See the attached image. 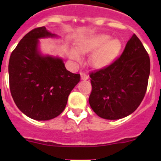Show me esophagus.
Returning a JSON list of instances; mask_svg holds the SVG:
<instances>
[{
  "label": "esophagus",
  "mask_w": 161,
  "mask_h": 161,
  "mask_svg": "<svg viewBox=\"0 0 161 161\" xmlns=\"http://www.w3.org/2000/svg\"><path fill=\"white\" fill-rule=\"evenodd\" d=\"M80 77H81V80H88L89 79V76L87 74L84 73V72H81L80 73Z\"/></svg>",
  "instance_id": "34e87169"
}]
</instances>
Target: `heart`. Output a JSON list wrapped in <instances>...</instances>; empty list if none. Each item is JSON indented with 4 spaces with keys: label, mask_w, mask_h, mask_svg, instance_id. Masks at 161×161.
Instances as JSON below:
<instances>
[{
    "label": "heart",
    "mask_w": 161,
    "mask_h": 161,
    "mask_svg": "<svg viewBox=\"0 0 161 161\" xmlns=\"http://www.w3.org/2000/svg\"><path fill=\"white\" fill-rule=\"evenodd\" d=\"M123 48V43L118 38H112L107 35H99L84 41L79 45V51L82 54H92L91 64L96 68H104L113 64ZM76 49L69 51V56L76 63L82 61L81 55Z\"/></svg>",
    "instance_id": "1"
}]
</instances>
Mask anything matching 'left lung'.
Wrapping results in <instances>:
<instances>
[{
  "label": "left lung",
  "instance_id": "obj_1",
  "mask_svg": "<svg viewBox=\"0 0 161 161\" xmlns=\"http://www.w3.org/2000/svg\"><path fill=\"white\" fill-rule=\"evenodd\" d=\"M149 74L148 54L134 34L119 59L89 75L92 92L89 102L92 109L109 120L130 115L144 97Z\"/></svg>",
  "mask_w": 161,
  "mask_h": 161
}]
</instances>
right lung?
Returning a JSON list of instances; mask_svg holds the SVG:
<instances>
[{"instance_id":"obj_1","label":"right lung","mask_w":161,"mask_h":161,"mask_svg":"<svg viewBox=\"0 0 161 161\" xmlns=\"http://www.w3.org/2000/svg\"><path fill=\"white\" fill-rule=\"evenodd\" d=\"M56 37L45 26L35 28L22 38L9 58L13 99L24 114L35 120L59 116L80 79V74L67 70L60 57L41 53L39 39Z\"/></svg>"}]
</instances>
